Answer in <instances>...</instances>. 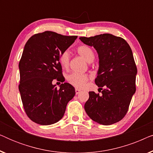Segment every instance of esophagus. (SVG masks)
<instances>
[{
  "label": "esophagus",
  "instance_id": "1",
  "mask_svg": "<svg viewBox=\"0 0 153 153\" xmlns=\"http://www.w3.org/2000/svg\"><path fill=\"white\" fill-rule=\"evenodd\" d=\"M75 93H76V95H78V94H79V93H81V90L76 88V89H75Z\"/></svg>",
  "mask_w": 153,
  "mask_h": 153
}]
</instances>
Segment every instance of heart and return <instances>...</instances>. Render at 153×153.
Wrapping results in <instances>:
<instances>
[{
    "mask_svg": "<svg viewBox=\"0 0 153 153\" xmlns=\"http://www.w3.org/2000/svg\"><path fill=\"white\" fill-rule=\"evenodd\" d=\"M77 53L84 58L87 62H91L95 58V53L93 49L87 45H81L77 48ZM60 63L63 68H67L70 62V53L68 51H65L60 56ZM68 81L76 88H82L88 80V76L85 74L73 72L67 77Z\"/></svg>",
    "mask_w": 153,
    "mask_h": 153,
    "instance_id": "heart-1",
    "label": "heart"
}]
</instances>
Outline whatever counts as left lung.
I'll return each instance as SVG.
<instances>
[{
    "instance_id": "8db88e82",
    "label": "left lung",
    "mask_w": 153,
    "mask_h": 153,
    "mask_svg": "<svg viewBox=\"0 0 153 153\" xmlns=\"http://www.w3.org/2000/svg\"><path fill=\"white\" fill-rule=\"evenodd\" d=\"M79 39L97 52L99 70L95 82L102 94L89 92L85 112L99 124L119 122L126 115L136 91L137 68L131 48L122 37L108 33Z\"/></svg>"
}]
</instances>
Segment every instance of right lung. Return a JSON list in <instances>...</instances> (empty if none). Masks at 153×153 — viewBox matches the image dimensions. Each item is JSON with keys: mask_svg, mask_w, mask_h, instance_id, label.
<instances>
[{"mask_svg": "<svg viewBox=\"0 0 153 153\" xmlns=\"http://www.w3.org/2000/svg\"><path fill=\"white\" fill-rule=\"evenodd\" d=\"M76 38L45 31L33 35L25 45L19 64V90L25 112L35 123H57L75 95L74 88L70 83H61L58 88L52 81H65L60 56Z\"/></svg>", "mask_w": 153, "mask_h": 153, "instance_id": "1", "label": "right lung"}]
</instances>
